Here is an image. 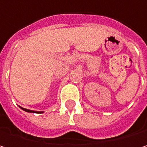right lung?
<instances>
[{
	"instance_id": "add662e5",
	"label": "right lung",
	"mask_w": 147,
	"mask_h": 147,
	"mask_svg": "<svg viewBox=\"0 0 147 147\" xmlns=\"http://www.w3.org/2000/svg\"><path fill=\"white\" fill-rule=\"evenodd\" d=\"M20 107V106H19ZM23 111H27V112H30V113H42L43 111H32V110H28V109H25V108H23V107H20Z\"/></svg>"
}]
</instances>
